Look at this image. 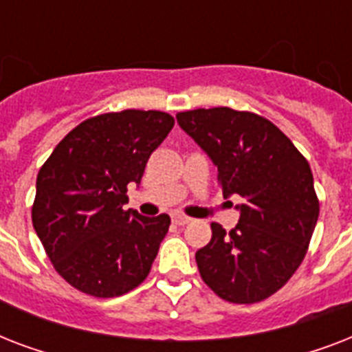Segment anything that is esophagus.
<instances>
[{"instance_id":"esophagus-1","label":"esophagus","mask_w":352,"mask_h":352,"mask_svg":"<svg viewBox=\"0 0 352 352\" xmlns=\"http://www.w3.org/2000/svg\"><path fill=\"white\" fill-rule=\"evenodd\" d=\"M171 219H173V223H175V225H188V223H190V217H188V215H182V214H173L171 215Z\"/></svg>"}]
</instances>
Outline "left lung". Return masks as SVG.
Instances as JSON below:
<instances>
[{"instance_id":"8db88e82","label":"left lung","mask_w":352,"mask_h":352,"mask_svg":"<svg viewBox=\"0 0 352 352\" xmlns=\"http://www.w3.org/2000/svg\"><path fill=\"white\" fill-rule=\"evenodd\" d=\"M177 122L217 168L223 195H239V223L195 254L201 278L230 303H257L300 267L320 203L305 157L272 122L230 107L193 109Z\"/></svg>"}]
</instances>
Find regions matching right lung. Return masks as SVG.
I'll return each instance as SVG.
<instances>
[{"mask_svg":"<svg viewBox=\"0 0 352 352\" xmlns=\"http://www.w3.org/2000/svg\"><path fill=\"white\" fill-rule=\"evenodd\" d=\"M162 111L126 109L82 122L36 179L32 225L56 272L74 289L115 298L148 278L170 215L124 210L149 155L173 127Z\"/></svg>","mask_w":352,"mask_h":352,"instance_id":"obj_1","label":"right lung"}]
</instances>
